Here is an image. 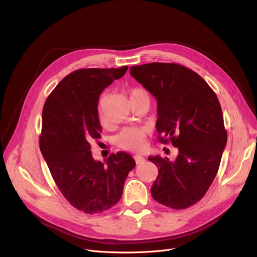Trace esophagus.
Returning a JSON list of instances; mask_svg holds the SVG:
<instances>
[{"mask_svg": "<svg viewBox=\"0 0 257 257\" xmlns=\"http://www.w3.org/2000/svg\"><path fill=\"white\" fill-rule=\"evenodd\" d=\"M134 160H135L136 164H142V163H144L146 161L145 158L143 156H141V155H135L134 156Z\"/></svg>", "mask_w": 257, "mask_h": 257, "instance_id": "obj_1", "label": "esophagus"}]
</instances>
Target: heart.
<instances>
[{"label": "heart", "mask_w": 257, "mask_h": 257, "mask_svg": "<svg viewBox=\"0 0 257 257\" xmlns=\"http://www.w3.org/2000/svg\"><path fill=\"white\" fill-rule=\"evenodd\" d=\"M147 92L141 88H135L130 92V98L138 96L141 94H146ZM106 96L101 98L99 102V114L101 121L103 122V114H102V109L105 104ZM146 139H147V129L142 127H129L123 129L119 132L114 139L115 145L124 150L128 151H141L146 147Z\"/></svg>", "instance_id": "b5f03b06"}]
</instances>
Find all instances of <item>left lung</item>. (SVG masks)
I'll return each instance as SVG.
<instances>
[{
	"label": "left lung",
	"mask_w": 257,
	"mask_h": 257,
	"mask_svg": "<svg viewBox=\"0 0 257 257\" xmlns=\"http://www.w3.org/2000/svg\"><path fill=\"white\" fill-rule=\"evenodd\" d=\"M130 74L157 100L159 142L178 148L175 161L149 157L158 167L152 196L168 208H189L207 193L226 146L219 100L202 77L176 63L132 66Z\"/></svg>",
	"instance_id": "left-lung-1"
}]
</instances>
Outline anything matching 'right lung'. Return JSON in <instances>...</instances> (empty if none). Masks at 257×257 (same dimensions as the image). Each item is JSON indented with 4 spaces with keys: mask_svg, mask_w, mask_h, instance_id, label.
<instances>
[{
    "mask_svg": "<svg viewBox=\"0 0 257 257\" xmlns=\"http://www.w3.org/2000/svg\"><path fill=\"white\" fill-rule=\"evenodd\" d=\"M128 67L88 68L64 77L42 110L40 151L64 197L85 214L104 212L119 200L134 159L111 154L105 164L94 160L90 143L101 138L99 96Z\"/></svg>",
    "mask_w": 257,
    "mask_h": 257,
    "instance_id": "1",
    "label": "right lung"
}]
</instances>
